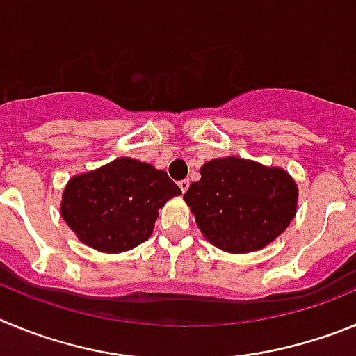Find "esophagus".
Instances as JSON below:
<instances>
[{
  "label": "esophagus",
  "instance_id": "1",
  "mask_svg": "<svg viewBox=\"0 0 356 356\" xmlns=\"http://www.w3.org/2000/svg\"><path fill=\"white\" fill-rule=\"evenodd\" d=\"M179 188H181L182 193H186V191H188V188H190V181H188V179H182V181H179Z\"/></svg>",
  "mask_w": 356,
  "mask_h": 356
}]
</instances>
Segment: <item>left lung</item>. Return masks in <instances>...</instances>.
<instances>
[{
    "label": "left lung",
    "mask_w": 356,
    "mask_h": 356,
    "mask_svg": "<svg viewBox=\"0 0 356 356\" xmlns=\"http://www.w3.org/2000/svg\"><path fill=\"white\" fill-rule=\"evenodd\" d=\"M184 193L198 229L218 248L255 252L280 236L296 213L298 188L287 172L241 158L213 159Z\"/></svg>",
    "instance_id": "left-lung-1"
}]
</instances>
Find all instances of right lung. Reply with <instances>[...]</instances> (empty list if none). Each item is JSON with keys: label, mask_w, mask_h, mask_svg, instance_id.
Returning a JSON list of instances; mask_svg holds the SVG:
<instances>
[{"label": "right lung", "mask_w": 356, "mask_h": 356, "mask_svg": "<svg viewBox=\"0 0 356 356\" xmlns=\"http://www.w3.org/2000/svg\"><path fill=\"white\" fill-rule=\"evenodd\" d=\"M181 188L149 163L118 158L72 177L63 191L62 216L85 245L124 252L152 234L158 209Z\"/></svg>", "instance_id": "1"}]
</instances>
